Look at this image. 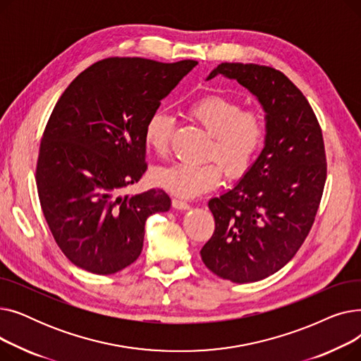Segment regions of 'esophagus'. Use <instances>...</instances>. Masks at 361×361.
Wrapping results in <instances>:
<instances>
[{"label": "esophagus", "mask_w": 361, "mask_h": 361, "mask_svg": "<svg viewBox=\"0 0 361 361\" xmlns=\"http://www.w3.org/2000/svg\"><path fill=\"white\" fill-rule=\"evenodd\" d=\"M173 206L174 207H177V209H188V207H190V203L188 202H185V200H183V199H173Z\"/></svg>", "instance_id": "34e87169"}]
</instances>
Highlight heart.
I'll list each match as a JSON object with an SVG mask.
<instances>
[{"instance_id":"b5f03b06","label":"heart","mask_w":361,"mask_h":361,"mask_svg":"<svg viewBox=\"0 0 361 361\" xmlns=\"http://www.w3.org/2000/svg\"><path fill=\"white\" fill-rule=\"evenodd\" d=\"M187 114L212 136L206 154L211 161L158 168L152 178L169 193L195 197L221 183L222 166L230 177H240L252 166L267 137V120L259 108H243L238 99L218 93L193 101ZM173 131L174 117L158 108L145 123V143L158 157H165Z\"/></svg>"}]
</instances>
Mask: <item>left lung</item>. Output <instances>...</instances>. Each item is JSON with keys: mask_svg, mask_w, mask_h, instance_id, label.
Listing matches in <instances>:
<instances>
[{"mask_svg": "<svg viewBox=\"0 0 361 361\" xmlns=\"http://www.w3.org/2000/svg\"><path fill=\"white\" fill-rule=\"evenodd\" d=\"M218 74L259 99L267 137L244 177L207 203L215 231L200 256L224 279L256 282L286 267L309 235L326 181L325 145L309 101L279 70L222 63L207 80Z\"/></svg>", "mask_w": 361, "mask_h": 361, "instance_id": "left-lung-1", "label": "left lung"}]
</instances>
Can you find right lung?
Segmentation results:
<instances>
[{"label":"right lung","mask_w":361,"mask_h":361,"mask_svg":"<svg viewBox=\"0 0 361 361\" xmlns=\"http://www.w3.org/2000/svg\"><path fill=\"white\" fill-rule=\"evenodd\" d=\"M196 64L111 56L82 71L55 104L36 185L54 240L75 267L98 275L127 268L142 253L147 216L169 209L164 190H121L147 169L150 112Z\"/></svg>","instance_id":"right-lung-1"}]
</instances>
